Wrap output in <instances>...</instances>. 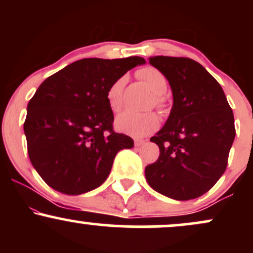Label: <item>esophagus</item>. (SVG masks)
Masks as SVG:
<instances>
[{
    "mask_svg": "<svg viewBox=\"0 0 253 253\" xmlns=\"http://www.w3.org/2000/svg\"><path fill=\"white\" fill-rule=\"evenodd\" d=\"M145 144V140H143V139H134V145L136 147L141 146V145Z\"/></svg>",
    "mask_w": 253,
    "mask_h": 253,
    "instance_id": "obj_1",
    "label": "esophagus"
}]
</instances>
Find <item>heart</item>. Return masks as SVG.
<instances>
[{
    "mask_svg": "<svg viewBox=\"0 0 253 253\" xmlns=\"http://www.w3.org/2000/svg\"><path fill=\"white\" fill-rule=\"evenodd\" d=\"M136 77L140 78L151 89V91L157 95L156 102L161 104L162 97L159 95H163L168 89L167 77L153 66H145V68L139 69L136 71ZM126 83V76H121L115 82L110 84L108 90H107V101H108L109 108L113 112H119L123 107L124 89ZM115 126L120 132L139 138V136L150 134L158 128L159 118L153 112L138 113L133 112V110H126L117 118Z\"/></svg>",
    "mask_w": 253,
    "mask_h": 253,
    "instance_id": "obj_1",
    "label": "heart"
}]
</instances>
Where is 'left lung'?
<instances>
[{"label": "left lung", "instance_id": "left-lung-1", "mask_svg": "<svg viewBox=\"0 0 253 253\" xmlns=\"http://www.w3.org/2000/svg\"><path fill=\"white\" fill-rule=\"evenodd\" d=\"M150 64L169 81L173 104L152 143L158 159L145 168L150 187L178 201L203 195L227 167L234 117L217 81L190 58L156 56Z\"/></svg>", "mask_w": 253, "mask_h": 253}]
</instances>
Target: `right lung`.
<instances>
[{
  "label": "right lung",
  "instance_id": "add662e5",
  "mask_svg": "<svg viewBox=\"0 0 253 253\" xmlns=\"http://www.w3.org/2000/svg\"><path fill=\"white\" fill-rule=\"evenodd\" d=\"M141 57L84 58L46 78L31 98L24 130L31 163L59 193L80 195L100 187L120 150L133 139L113 130L110 84Z\"/></svg>",
  "mask_w": 253,
  "mask_h": 253
}]
</instances>
